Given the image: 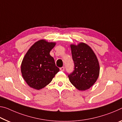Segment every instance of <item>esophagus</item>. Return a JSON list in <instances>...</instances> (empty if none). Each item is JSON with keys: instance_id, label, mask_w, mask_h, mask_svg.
I'll use <instances>...</instances> for the list:
<instances>
[{"instance_id": "esophagus-1", "label": "esophagus", "mask_w": 122, "mask_h": 122, "mask_svg": "<svg viewBox=\"0 0 122 122\" xmlns=\"http://www.w3.org/2000/svg\"><path fill=\"white\" fill-rule=\"evenodd\" d=\"M65 67H61L60 68V71H65Z\"/></svg>"}]
</instances>
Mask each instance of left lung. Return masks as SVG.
I'll list each match as a JSON object with an SVG mask.
<instances>
[{
  "instance_id": "obj_1",
  "label": "left lung",
  "mask_w": 122,
  "mask_h": 122,
  "mask_svg": "<svg viewBox=\"0 0 122 122\" xmlns=\"http://www.w3.org/2000/svg\"><path fill=\"white\" fill-rule=\"evenodd\" d=\"M74 70L68 76L70 82L79 90L90 88L97 80L99 65L91 48L84 43L71 46Z\"/></svg>"
}]
</instances>
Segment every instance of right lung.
<instances>
[{
  "label": "right lung",
  "instance_id": "1",
  "mask_svg": "<svg viewBox=\"0 0 122 122\" xmlns=\"http://www.w3.org/2000/svg\"><path fill=\"white\" fill-rule=\"evenodd\" d=\"M55 43L40 40L33 44L25 55L21 65L22 76L31 87L40 90L51 81L59 71L50 51Z\"/></svg>",
  "mask_w": 122,
  "mask_h": 122
}]
</instances>
